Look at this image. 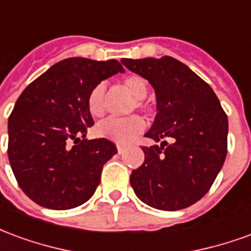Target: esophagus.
I'll return each mask as SVG.
<instances>
[{"label":"esophagus","instance_id":"esophagus-1","mask_svg":"<svg viewBox=\"0 0 251 251\" xmlns=\"http://www.w3.org/2000/svg\"><path fill=\"white\" fill-rule=\"evenodd\" d=\"M125 149H126V148L124 147V145H117V151H118V153H120V154H121V153L125 152Z\"/></svg>","mask_w":251,"mask_h":251}]
</instances>
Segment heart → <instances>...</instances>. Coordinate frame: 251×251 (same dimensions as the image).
<instances>
[{"label":"heart","instance_id":"b5f03b06","mask_svg":"<svg viewBox=\"0 0 251 251\" xmlns=\"http://www.w3.org/2000/svg\"><path fill=\"white\" fill-rule=\"evenodd\" d=\"M124 86L137 99V109L145 111L147 104L142 99L148 94V83L140 75H129L124 79ZM87 107L93 117H102L106 111V86L104 83L95 84L87 97ZM145 127L144 120L133 115L129 118H107L95 127V134L117 144H127L137 137Z\"/></svg>","mask_w":251,"mask_h":251}]
</instances>
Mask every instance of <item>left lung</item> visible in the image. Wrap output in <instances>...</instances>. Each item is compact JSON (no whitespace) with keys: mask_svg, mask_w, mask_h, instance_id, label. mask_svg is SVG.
Returning a JSON list of instances; mask_svg holds the SVG:
<instances>
[{"mask_svg":"<svg viewBox=\"0 0 251 251\" xmlns=\"http://www.w3.org/2000/svg\"><path fill=\"white\" fill-rule=\"evenodd\" d=\"M121 62L145 77L157 97V114L145 137L161 144L142 148L145 160L131 172V187L153 208L189 207L208 192L223 167L226 113L210 84L174 57Z\"/></svg>","mask_w":251,"mask_h":251,"instance_id":"obj_1","label":"left lung"}]
</instances>
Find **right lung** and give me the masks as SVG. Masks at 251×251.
Instances as JSON below:
<instances>
[{
  "label": "right lung",
  "instance_id": "1",
  "mask_svg": "<svg viewBox=\"0 0 251 251\" xmlns=\"http://www.w3.org/2000/svg\"><path fill=\"white\" fill-rule=\"evenodd\" d=\"M124 67L117 60L70 57L21 93L8 121V157L20 188L41 207L70 210L86 203L103 165L117 153L106 138L87 140L94 125L90 90Z\"/></svg>",
  "mask_w": 251,
  "mask_h": 251
}]
</instances>
